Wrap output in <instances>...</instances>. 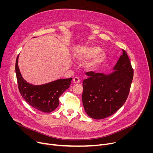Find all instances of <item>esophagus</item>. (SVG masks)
Instances as JSON below:
<instances>
[{
	"label": "esophagus",
	"mask_w": 153,
	"mask_h": 153,
	"mask_svg": "<svg viewBox=\"0 0 153 153\" xmlns=\"http://www.w3.org/2000/svg\"><path fill=\"white\" fill-rule=\"evenodd\" d=\"M80 81H81V80H80L79 77H74V79H73V82L74 84H78V83L80 82Z\"/></svg>",
	"instance_id": "esophagus-1"
}]
</instances>
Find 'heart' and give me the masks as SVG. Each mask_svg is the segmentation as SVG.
Instances as JSON below:
<instances>
[{
	"label": "heart",
	"instance_id": "heart-1",
	"mask_svg": "<svg viewBox=\"0 0 153 153\" xmlns=\"http://www.w3.org/2000/svg\"><path fill=\"white\" fill-rule=\"evenodd\" d=\"M100 51L101 48L97 46H84L77 51L75 57L80 61H85L91 58L86 65L89 68H95L100 65L106 58L105 53Z\"/></svg>",
	"mask_w": 153,
	"mask_h": 153
}]
</instances>
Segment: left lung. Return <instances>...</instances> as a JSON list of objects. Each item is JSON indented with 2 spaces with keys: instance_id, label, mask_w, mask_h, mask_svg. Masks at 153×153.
<instances>
[{
  "instance_id": "left-lung-1",
  "label": "left lung",
  "mask_w": 153,
  "mask_h": 153,
  "mask_svg": "<svg viewBox=\"0 0 153 153\" xmlns=\"http://www.w3.org/2000/svg\"><path fill=\"white\" fill-rule=\"evenodd\" d=\"M114 70L108 75L92 71L86 73L82 100L86 114L92 118L103 119L114 114L129 95L133 69L124 50Z\"/></svg>"
}]
</instances>
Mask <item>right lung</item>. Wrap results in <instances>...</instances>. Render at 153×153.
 Wrapping results in <instances>:
<instances>
[{
    "label": "right lung",
    "instance_id": "1",
    "mask_svg": "<svg viewBox=\"0 0 153 153\" xmlns=\"http://www.w3.org/2000/svg\"><path fill=\"white\" fill-rule=\"evenodd\" d=\"M19 56L16 59L15 72L19 92L22 97L33 108L45 113L53 111L59 105V98L70 86L72 78L58 79L48 84L34 85L22 77L18 66Z\"/></svg>",
    "mask_w": 153,
    "mask_h": 153
}]
</instances>
